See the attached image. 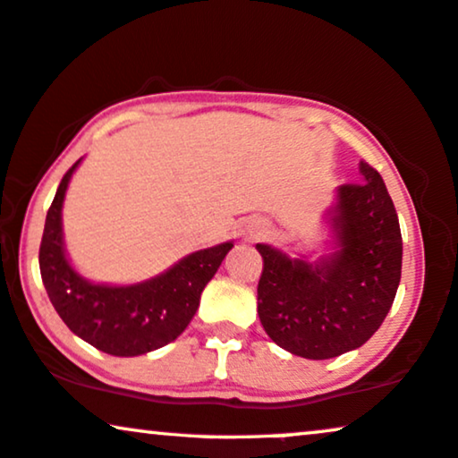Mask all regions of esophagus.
Wrapping results in <instances>:
<instances>
[{
	"instance_id": "obj_1",
	"label": "esophagus",
	"mask_w": 458,
	"mask_h": 458,
	"mask_svg": "<svg viewBox=\"0 0 458 458\" xmlns=\"http://www.w3.org/2000/svg\"><path fill=\"white\" fill-rule=\"evenodd\" d=\"M266 234V224L264 222H251L247 228L249 239H259V236Z\"/></svg>"
}]
</instances>
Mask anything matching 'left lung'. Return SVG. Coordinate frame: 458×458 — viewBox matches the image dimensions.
<instances>
[{
  "label": "left lung",
  "mask_w": 458,
  "mask_h": 458,
  "mask_svg": "<svg viewBox=\"0 0 458 458\" xmlns=\"http://www.w3.org/2000/svg\"><path fill=\"white\" fill-rule=\"evenodd\" d=\"M335 190L327 211L332 253L289 258L259 242L258 315L272 343L304 359L355 351L383 326L402 279V230L378 171Z\"/></svg>",
  "instance_id": "obj_1"
}]
</instances>
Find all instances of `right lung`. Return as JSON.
I'll use <instances>...</instances> for the list:
<instances>
[{"mask_svg":"<svg viewBox=\"0 0 458 458\" xmlns=\"http://www.w3.org/2000/svg\"><path fill=\"white\" fill-rule=\"evenodd\" d=\"M78 160L61 179L46 216L39 272L55 310L75 335L107 355L137 357L173 343L196 315L200 293L213 279L233 241L200 249L152 279L106 285L73 268L63 241V200Z\"/></svg>","mask_w":458,"mask_h":458,"instance_id":"obj_1","label":"right lung"}]
</instances>
